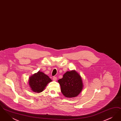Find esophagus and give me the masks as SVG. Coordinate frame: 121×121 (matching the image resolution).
Wrapping results in <instances>:
<instances>
[{
    "instance_id": "1",
    "label": "esophagus",
    "mask_w": 121,
    "mask_h": 121,
    "mask_svg": "<svg viewBox=\"0 0 121 121\" xmlns=\"http://www.w3.org/2000/svg\"><path fill=\"white\" fill-rule=\"evenodd\" d=\"M57 78L56 77H53L52 78V79H53V81H56L57 80Z\"/></svg>"
}]
</instances>
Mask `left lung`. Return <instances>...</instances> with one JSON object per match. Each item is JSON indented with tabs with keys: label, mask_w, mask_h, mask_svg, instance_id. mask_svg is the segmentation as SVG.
Wrapping results in <instances>:
<instances>
[{
	"label": "left lung",
	"mask_w": 121,
	"mask_h": 121,
	"mask_svg": "<svg viewBox=\"0 0 121 121\" xmlns=\"http://www.w3.org/2000/svg\"><path fill=\"white\" fill-rule=\"evenodd\" d=\"M58 82L60 85L61 92L66 98L78 96L83 88L82 78L75 70L67 72Z\"/></svg>",
	"instance_id": "8db88e82"
}]
</instances>
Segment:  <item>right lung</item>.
I'll list each match as a JSON object with an SVG mask.
<instances>
[{
  "label": "right lung",
  "mask_w": 121,
  "mask_h": 121,
  "mask_svg": "<svg viewBox=\"0 0 121 121\" xmlns=\"http://www.w3.org/2000/svg\"><path fill=\"white\" fill-rule=\"evenodd\" d=\"M51 81L48 75L39 71L29 77V85L34 92L39 93L43 91L48 83Z\"/></svg>",
  "instance_id": "right-lung-1"
}]
</instances>
